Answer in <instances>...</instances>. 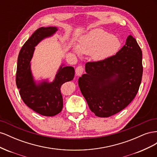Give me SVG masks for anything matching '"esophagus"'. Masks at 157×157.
<instances>
[{
	"label": "esophagus",
	"mask_w": 157,
	"mask_h": 157,
	"mask_svg": "<svg viewBox=\"0 0 157 157\" xmlns=\"http://www.w3.org/2000/svg\"><path fill=\"white\" fill-rule=\"evenodd\" d=\"M83 71H84V68L82 66L79 65L77 68H76V71H75L76 75H77V76H80L82 74Z\"/></svg>",
	"instance_id": "obj_1"
}]
</instances>
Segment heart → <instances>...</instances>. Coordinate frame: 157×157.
<instances>
[{
    "label": "heart",
    "mask_w": 157,
    "mask_h": 157,
    "mask_svg": "<svg viewBox=\"0 0 157 157\" xmlns=\"http://www.w3.org/2000/svg\"><path fill=\"white\" fill-rule=\"evenodd\" d=\"M121 42L118 38L101 29H94L80 38L78 45L73 50L78 56L91 55L96 61L106 59L120 49Z\"/></svg>",
    "instance_id": "obj_1"
}]
</instances>
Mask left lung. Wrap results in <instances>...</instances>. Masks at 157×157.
I'll use <instances>...</instances> for the list:
<instances>
[{"mask_svg": "<svg viewBox=\"0 0 157 157\" xmlns=\"http://www.w3.org/2000/svg\"><path fill=\"white\" fill-rule=\"evenodd\" d=\"M78 86L90 109L99 117L120 112L134 99L143 74L142 51L131 35L116 55L88 62Z\"/></svg>", "mask_w": 157, "mask_h": 157, "instance_id": "1", "label": "left lung"}]
</instances>
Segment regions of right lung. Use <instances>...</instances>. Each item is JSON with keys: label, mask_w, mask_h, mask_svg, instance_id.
I'll return each mask as SVG.
<instances>
[{"label": "right lung", "mask_w": 157, "mask_h": 157, "mask_svg": "<svg viewBox=\"0 0 157 157\" xmlns=\"http://www.w3.org/2000/svg\"><path fill=\"white\" fill-rule=\"evenodd\" d=\"M58 30L56 27H42L36 30L23 44L19 53L16 71V85L22 100L36 113L46 117H53L63 109L61 85L72 80L75 69L61 64L52 82L48 79L36 81L31 69V61L35 47L40 41L53 36Z\"/></svg>", "instance_id": "1"}]
</instances>
